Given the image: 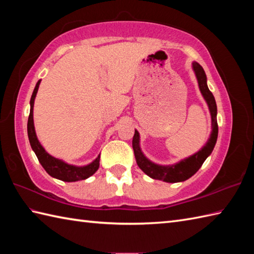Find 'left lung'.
<instances>
[{"label": "left lung", "instance_id": "8db88e82", "mask_svg": "<svg viewBox=\"0 0 254 254\" xmlns=\"http://www.w3.org/2000/svg\"><path fill=\"white\" fill-rule=\"evenodd\" d=\"M193 69L196 75L199 89H201V93L207 102L210 116H212V134H210V137L206 145H205L198 153L194 154L191 157L182 160L179 164H176L174 166H158L150 163L141 152V148H139L138 145L139 135L138 132L135 131L133 136L132 145L134 155H135L136 158V163L139 168H141L147 176L153 178V179L164 180L166 182H180L189 179V178L192 177L199 168H201V166L203 165L205 159H206L209 154L213 152L215 144H216L218 135L216 101H215L212 91L207 87L206 75H205L203 67L199 65L198 63L193 62Z\"/></svg>", "mask_w": 254, "mask_h": 254}]
</instances>
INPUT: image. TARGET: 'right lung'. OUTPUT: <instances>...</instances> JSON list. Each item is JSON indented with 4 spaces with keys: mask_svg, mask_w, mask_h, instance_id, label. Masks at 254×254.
I'll return each mask as SVG.
<instances>
[{
    "mask_svg": "<svg viewBox=\"0 0 254 254\" xmlns=\"http://www.w3.org/2000/svg\"><path fill=\"white\" fill-rule=\"evenodd\" d=\"M40 80H38L36 84V87L32 93L31 99H30V113L28 117V123H27V132H28V138L31 148L34 149V152L37 156L38 160L44 167L45 170L49 174L51 177L57 178L59 180L65 181V182H74L78 180L87 179L88 177L93 176L95 172L99 168V160L100 155L97 157L93 163L89 164L88 166L85 167H75L72 165H67L63 161L59 160L55 157H52L48 154L45 148L41 146L39 141L36 136L35 127H34V119H32V110H34V101L35 97L37 95L38 88H39Z\"/></svg>",
    "mask_w": 254,
    "mask_h": 254,
    "instance_id": "1",
    "label": "right lung"
}]
</instances>
